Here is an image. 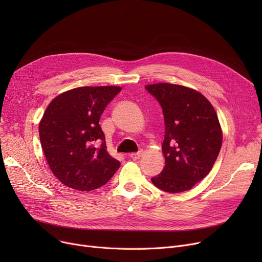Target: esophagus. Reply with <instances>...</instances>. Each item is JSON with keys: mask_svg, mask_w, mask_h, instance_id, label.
Listing matches in <instances>:
<instances>
[{"mask_svg": "<svg viewBox=\"0 0 262 262\" xmlns=\"http://www.w3.org/2000/svg\"><path fill=\"white\" fill-rule=\"evenodd\" d=\"M141 155H142V150H139L138 153H133V154H130L129 157H130L132 159H134V160H137V159H139V158L141 157Z\"/></svg>", "mask_w": 262, "mask_h": 262, "instance_id": "1", "label": "esophagus"}]
</instances>
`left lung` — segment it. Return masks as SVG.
Instances as JSON below:
<instances>
[{
    "mask_svg": "<svg viewBox=\"0 0 262 262\" xmlns=\"http://www.w3.org/2000/svg\"><path fill=\"white\" fill-rule=\"evenodd\" d=\"M164 119L162 153L166 166L152 183L162 191L190 190L208 175L222 146L215 110L200 92L180 85H147Z\"/></svg>",
    "mask_w": 262,
    "mask_h": 262,
    "instance_id": "obj_1",
    "label": "left lung"
}]
</instances>
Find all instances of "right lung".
I'll return each mask as SVG.
<instances>
[{"mask_svg": "<svg viewBox=\"0 0 262 262\" xmlns=\"http://www.w3.org/2000/svg\"><path fill=\"white\" fill-rule=\"evenodd\" d=\"M120 87H79L61 93L39 124L41 146L53 174L66 186L91 191L109 182L120 162L107 152L100 118Z\"/></svg>", "mask_w": 262, "mask_h": 262, "instance_id": "1", "label": "right lung"}]
</instances>
